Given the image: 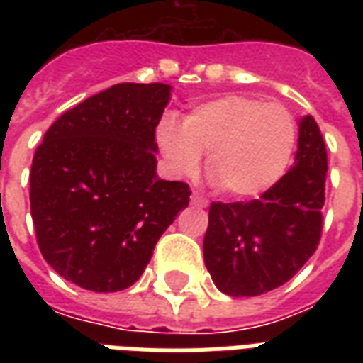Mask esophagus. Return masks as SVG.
I'll use <instances>...</instances> for the list:
<instances>
[{
  "mask_svg": "<svg viewBox=\"0 0 363 363\" xmlns=\"http://www.w3.org/2000/svg\"><path fill=\"white\" fill-rule=\"evenodd\" d=\"M192 203L198 205V207H207V203H209V201H207V198H203L201 194L194 192L192 194Z\"/></svg>",
  "mask_w": 363,
  "mask_h": 363,
  "instance_id": "esophagus-1",
  "label": "esophagus"
}]
</instances>
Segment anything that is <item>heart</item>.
<instances>
[{
	"label": "heart",
	"mask_w": 363,
	"mask_h": 363,
	"mask_svg": "<svg viewBox=\"0 0 363 363\" xmlns=\"http://www.w3.org/2000/svg\"><path fill=\"white\" fill-rule=\"evenodd\" d=\"M158 143L179 175L196 173L207 154V175L220 192L256 198L275 186L292 164L298 122L279 101L233 94L194 107L182 125L164 118Z\"/></svg>",
	"instance_id": "obj_1"
}]
</instances>
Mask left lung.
I'll list each match as a JSON object with an SVG mask.
<instances>
[{"instance_id": "8db88e82", "label": "left lung", "mask_w": 363, "mask_h": 363, "mask_svg": "<svg viewBox=\"0 0 363 363\" xmlns=\"http://www.w3.org/2000/svg\"><path fill=\"white\" fill-rule=\"evenodd\" d=\"M328 154L311 115L299 122L294 167L275 186L250 201L209 207L205 265L216 288L250 298L288 282L320 242L326 201Z\"/></svg>"}]
</instances>
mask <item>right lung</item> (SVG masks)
<instances>
[{
	"mask_svg": "<svg viewBox=\"0 0 363 363\" xmlns=\"http://www.w3.org/2000/svg\"><path fill=\"white\" fill-rule=\"evenodd\" d=\"M167 84L122 82L65 111L37 147L30 207L43 258L65 281L116 292L143 275L190 188L156 175Z\"/></svg>",
	"mask_w": 363,
	"mask_h": 363,
	"instance_id": "1",
	"label": "right lung"
}]
</instances>
